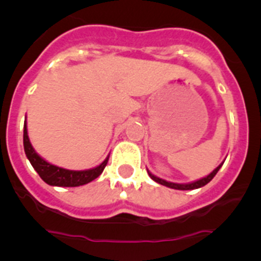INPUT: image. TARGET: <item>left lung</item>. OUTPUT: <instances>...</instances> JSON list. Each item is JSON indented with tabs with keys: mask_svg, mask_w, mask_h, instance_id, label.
<instances>
[{
	"mask_svg": "<svg viewBox=\"0 0 261 261\" xmlns=\"http://www.w3.org/2000/svg\"><path fill=\"white\" fill-rule=\"evenodd\" d=\"M221 166H222V163H221V165L218 166L216 170H213V172H211L208 176H205V177H202V179H200V180L192 181V183H188V184H177V183H171V181H166V180H163V179H161V177H156L155 175L151 174L150 171H147V174H149V176H150L154 181H156V183H159V184H162V186L168 187V188H174V190H180V191H190V190H196V188H200V187H204L205 184H208L209 181H211L212 179L216 176V174L218 172V170L221 168Z\"/></svg>",
	"mask_w": 261,
	"mask_h": 261,
	"instance_id": "left-lung-1",
	"label": "left lung"
}]
</instances>
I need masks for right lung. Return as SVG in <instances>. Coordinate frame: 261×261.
Masks as SVG:
<instances>
[{"mask_svg": "<svg viewBox=\"0 0 261 261\" xmlns=\"http://www.w3.org/2000/svg\"><path fill=\"white\" fill-rule=\"evenodd\" d=\"M23 146H24V153L29 158L30 163L32 167L35 168V171L38 172L39 176L43 179L49 186L56 187H78L84 186V184L93 181L94 179L102 174L105 170L106 165L108 162V156L103 161L99 166L90 170H84V171H73V170H66V168L57 167L55 165H50L47 161L41 158L32 147L31 142H30L29 135H27V125L24 123V128H23Z\"/></svg>", "mask_w": 261, "mask_h": 261, "instance_id": "add662e5", "label": "right lung"}]
</instances>
